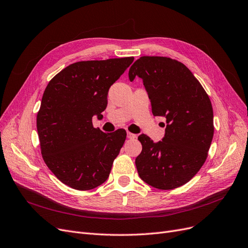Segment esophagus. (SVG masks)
<instances>
[{
  "instance_id": "34e87169",
  "label": "esophagus",
  "mask_w": 248,
  "mask_h": 248,
  "mask_svg": "<svg viewBox=\"0 0 248 248\" xmlns=\"http://www.w3.org/2000/svg\"><path fill=\"white\" fill-rule=\"evenodd\" d=\"M127 137L130 138V140H134V138H136V134H133L131 132H127Z\"/></svg>"
}]
</instances>
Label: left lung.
I'll use <instances>...</instances> for the list:
<instances>
[{
  "instance_id": "1",
  "label": "left lung",
  "mask_w": 248,
  "mask_h": 248,
  "mask_svg": "<svg viewBox=\"0 0 248 248\" xmlns=\"http://www.w3.org/2000/svg\"><path fill=\"white\" fill-rule=\"evenodd\" d=\"M142 79L155 116L166 117L163 141L138 136L142 151L135 158L141 179L156 189L171 190L191 180L204 164L214 136L209 95L183 63L143 56L129 69V79Z\"/></svg>"
}]
</instances>
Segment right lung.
<instances>
[{
  "label": "right lung",
  "instance_id": "obj_1",
  "mask_svg": "<svg viewBox=\"0 0 248 248\" xmlns=\"http://www.w3.org/2000/svg\"><path fill=\"white\" fill-rule=\"evenodd\" d=\"M133 57L80 61L46 85L36 116L39 146L49 170L67 186L90 190L103 184L126 140L125 129L105 133L93 117L105 110L108 88Z\"/></svg>",
  "mask_w": 248,
  "mask_h": 248
}]
</instances>
